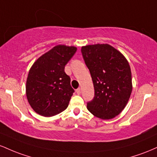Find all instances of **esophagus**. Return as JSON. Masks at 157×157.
Wrapping results in <instances>:
<instances>
[{
	"instance_id": "34e87169",
	"label": "esophagus",
	"mask_w": 157,
	"mask_h": 157,
	"mask_svg": "<svg viewBox=\"0 0 157 157\" xmlns=\"http://www.w3.org/2000/svg\"><path fill=\"white\" fill-rule=\"evenodd\" d=\"M76 92H77V94H81V89H80V88H79V89H77L76 90Z\"/></svg>"
}]
</instances>
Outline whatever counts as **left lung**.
<instances>
[{
    "mask_svg": "<svg viewBox=\"0 0 157 157\" xmlns=\"http://www.w3.org/2000/svg\"><path fill=\"white\" fill-rule=\"evenodd\" d=\"M81 52L94 88L88 110L102 120L114 118L125 109L132 91L130 65L121 52L107 44L82 46Z\"/></svg>",
    "mask_w": 157,
    "mask_h": 157,
    "instance_id": "8db88e82",
    "label": "left lung"
}]
</instances>
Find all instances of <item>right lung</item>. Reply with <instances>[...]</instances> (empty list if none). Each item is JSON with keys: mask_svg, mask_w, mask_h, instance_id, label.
<instances>
[{"mask_svg": "<svg viewBox=\"0 0 157 157\" xmlns=\"http://www.w3.org/2000/svg\"><path fill=\"white\" fill-rule=\"evenodd\" d=\"M76 51L75 46L57 45L41 55L30 68L26 94L37 113L49 117L67 109L75 90L64 68Z\"/></svg>", "mask_w": 157, "mask_h": 157, "instance_id": "add662e5", "label": "right lung"}]
</instances>
